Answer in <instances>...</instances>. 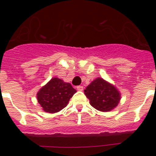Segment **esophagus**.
I'll list each match as a JSON object with an SVG mask.
<instances>
[{
    "label": "esophagus",
    "mask_w": 156,
    "mask_h": 156,
    "mask_svg": "<svg viewBox=\"0 0 156 156\" xmlns=\"http://www.w3.org/2000/svg\"><path fill=\"white\" fill-rule=\"evenodd\" d=\"M76 89H77V90H78V91H83V86H78L76 87Z\"/></svg>",
    "instance_id": "obj_1"
}]
</instances>
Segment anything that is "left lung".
<instances>
[{
    "label": "left lung",
    "mask_w": 156,
    "mask_h": 156,
    "mask_svg": "<svg viewBox=\"0 0 156 156\" xmlns=\"http://www.w3.org/2000/svg\"><path fill=\"white\" fill-rule=\"evenodd\" d=\"M84 94L92 107L101 112H110L118 105L121 94L116 87L98 77L84 90Z\"/></svg>",
    "instance_id": "8db88e82"
}]
</instances>
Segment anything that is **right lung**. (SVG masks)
<instances>
[{
  "mask_svg": "<svg viewBox=\"0 0 156 156\" xmlns=\"http://www.w3.org/2000/svg\"><path fill=\"white\" fill-rule=\"evenodd\" d=\"M76 92V90L69 83L54 77L40 89L37 98L44 111L48 113H55L66 107Z\"/></svg>",
  "mask_w": 156,
  "mask_h": 156,
  "instance_id": "right-lung-1",
  "label": "right lung"
}]
</instances>
